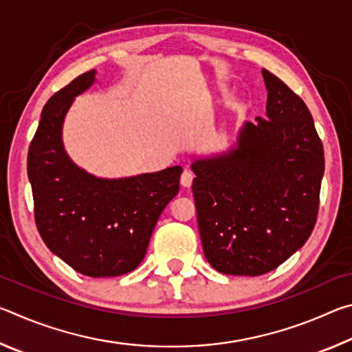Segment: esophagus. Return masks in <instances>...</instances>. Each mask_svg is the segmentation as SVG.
<instances>
[{
    "label": "esophagus",
    "mask_w": 352,
    "mask_h": 352,
    "mask_svg": "<svg viewBox=\"0 0 352 352\" xmlns=\"http://www.w3.org/2000/svg\"><path fill=\"white\" fill-rule=\"evenodd\" d=\"M192 180H194V174L188 169H184V172L182 174V178H180V183L183 188H190V184H192Z\"/></svg>",
    "instance_id": "obj_1"
}]
</instances>
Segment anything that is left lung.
<instances>
[{
  "instance_id": "8db88e82",
  "label": "left lung",
  "mask_w": 352,
  "mask_h": 352,
  "mask_svg": "<svg viewBox=\"0 0 352 352\" xmlns=\"http://www.w3.org/2000/svg\"><path fill=\"white\" fill-rule=\"evenodd\" d=\"M262 76L267 118L247 122L231 152L192 164L205 258L225 275L276 269L317 222L324 152L312 115L281 79Z\"/></svg>"
}]
</instances>
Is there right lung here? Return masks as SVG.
I'll return each mask as SVG.
<instances>
[{
  "label": "right lung",
  "instance_id": "right-lung-1",
  "mask_svg": "<svg viewBox=\"0 0 352 352\" xmlns=\"http://www.w3.org/2000/svg\"><path fill=\"white\" fill-rule=\"evenodd\" d=\"M94 69L47 100L28 152L35 225L52 253L91 278L121 276L144 259L152 231L180 188V166L105 180L71 162L62 124L73 99L91 87Z\"/></svg>",
  "mask_w": 352,
  "mask_h": 352
}]
</instances>
